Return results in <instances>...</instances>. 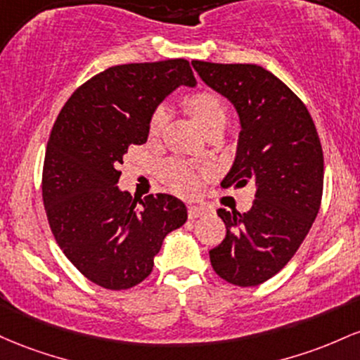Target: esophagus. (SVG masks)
<instances>
[{"instance_id": "obj_1", "label": "esophagus", "mask_w": 360, "mask_h": 360, "mask_svg": "<svg viewBox=\"0 0 360 360\" xmlns=\"http://www.w3.org/2000/svg\"><path fill=\"white\" fill-rule=\"evenodd\" d=\"M205 212L207 211H205L204 207H199V205H188V217H191V219H195V217H199Z\"/></svg>"}]
</instances>
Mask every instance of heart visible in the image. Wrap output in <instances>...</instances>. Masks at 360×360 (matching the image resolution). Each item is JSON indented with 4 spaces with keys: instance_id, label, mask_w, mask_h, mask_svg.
Listing matches in <instances>:
<instances>
[{
    "instance_id": "heart-1",
    "label": "heart",
    "mask_w": 360,
    "mask_h": 360,
    "mask_svg": "<svg viewBox=\"0 0 360 360\" xmlns=\"http://www.w3.org/2000/svg\"><path fill=\"white\" fill-rule=\"evenodd\" d=\"M184 103L187 110L195 117L197 122L204 127V131L211 132L214 129H223L226 124V105L217 93L211 90H199L188 93L184 96ZM167 108L158 107L155 108L151 117H149L148 124V134L149 137H158L163 132L165 124H167ZM165 179H167L168 185L175 192L185 193L191 195L199 187V173L192 165L185 163L181 160H173L165 167Z\"/></svg>"
}]
</instances>
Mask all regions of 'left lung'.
Here are the masks:
<instances>
[{
  "label": "left lung",
  "instance_id": "8db88e82",
  "mask_svg": "<svg viewBox=\"0 0 360 360\" xmlns=\"http://www.w3.org/2000/svg\"><path fill=\"white\" fill-rule=\"evenodd\" d=\"M202 82L236 107L241 132L224 188L257 187L248 212L217 209L226 236L209 252L214 272L252 288L288 265L316 219L323 149L308 108L285 83L257 64L192 60Z\"/></svg>",
  "mask_w": 360,
  "mask_h": 360
}]
</instances>
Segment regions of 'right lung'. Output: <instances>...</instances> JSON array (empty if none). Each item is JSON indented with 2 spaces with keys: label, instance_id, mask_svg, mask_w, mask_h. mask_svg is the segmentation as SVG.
Returning a JSON list of instances; mask_svg holds the SVG:
<instances>
[{
  "label": "right lung",
  "instance_id": "right-lung-1",
  "mask_svg": "<svg viewBox=\"0 0 360 360\" xmlns=\"http://www.w3.org/2000/svg\"><path fill=\"white\" fill-rule=\"evenodd\" d=\"M180 84H195L187 59L112 66L72 93L51 131L42 169L47 221L64 255L100 288L143 282L165 236L187 221L176 197L136 199L117 187L124 155L146 143L149 117Z\"/></svg>",
  "mask_w": 360,
  "mask_h": 360
}]
</instances>
